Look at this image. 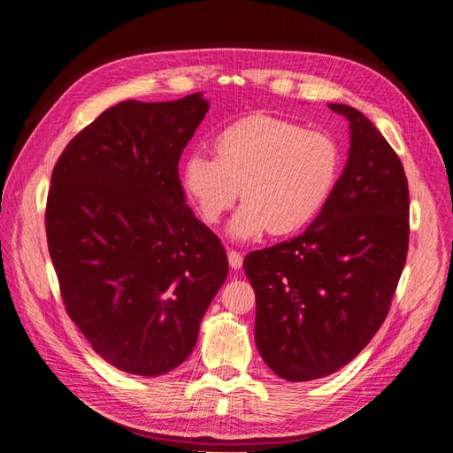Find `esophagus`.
I'll return each mask as SVG.
<instances>
[{
	"label": "esophagus",
	"instance_id": "esophagus-1",
	"mask_svg": "<svg viewBox=\"0 0 453 453\" xmlns=\"http://www.w3.org/2000/svg\"><path fill=\"white\" fill-rule=\"evenodd\" d=\"M227 258H229V266H232L234 271H237V268H242L243 257H242V253L235 251V249H229V251H227Z\"/></svg>",
	"mask_w": 453,
	"mask_h": 453
}]
</instances>
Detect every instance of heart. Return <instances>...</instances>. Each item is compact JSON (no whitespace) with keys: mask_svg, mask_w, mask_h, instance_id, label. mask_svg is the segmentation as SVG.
<instances>
[{"mask_svg":"<svg viewBox=\"0 0 453 453\" xmlns=\"http://www.w3.org/2000/svg\"><path fill=\"white\" fill-rule=\"evenodd\" d=\"M214 150L216 157L192 153L182 185L206 224H218L243 196L229 226L237 239L302 229L319 214L341 173V150L329 134L268 114L229 124Z\"/></svg>","mask_w":453,"mask_h":453,"instance_id":"obj_1","label":"heart"}]
</instances>
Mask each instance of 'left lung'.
<instances>
[{
	"instance_id": "left-lung-1",
	"label": "left lung",
	"mask_w": 453,
	"mask_h": 453,
	"mask_svg": "<svg viewBox=\"0 0 453 453\" xmlns=\"http://www.w3.org/2000/svg\"><path fill=\"white\" fill-rule=\"evenodd\" d=\"M349 163L302 235L245 257L255 341L268 368L310 381L354 360L389 313L409 251V185L399 156L349 104Z\"/></svg>"
}]
</instances>
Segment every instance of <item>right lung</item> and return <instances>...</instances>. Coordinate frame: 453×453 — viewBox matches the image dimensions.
<instances>
[{
	"mask_svg": "<svg viewBox=\"0 0 453 453\" xmlns=\"http://www.w3.org/2000/svg\"><path fill=\"white\" fill-rule=\"evenodd\" d=\"M208 112L200 93L122 101L67 143L46 198L62 302L114 368L161 375L188 358L226 282L218 235L185 204L179 159Z\"/></svg>",
	"mask_w": 453,
	"mask_h": 453,
	"instance_id": "1",
	"label": "right lung"
}]
</instances>
